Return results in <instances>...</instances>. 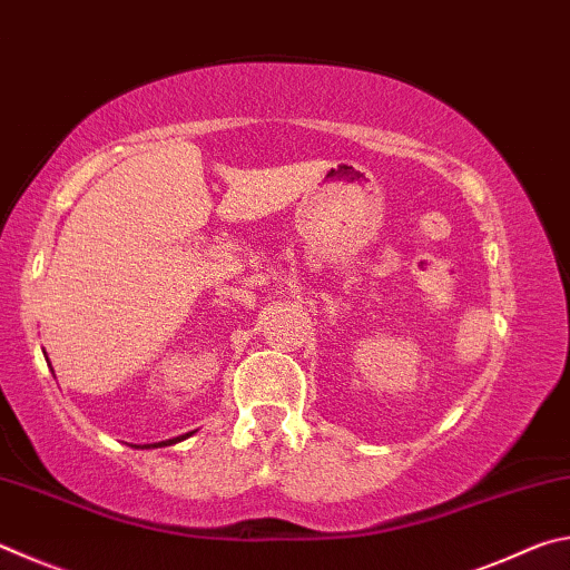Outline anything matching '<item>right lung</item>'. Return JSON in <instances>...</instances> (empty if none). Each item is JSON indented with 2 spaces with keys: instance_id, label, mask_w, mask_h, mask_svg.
<instances>
[{
  "instance_id": "right-lung-1",
  "label": "right lung",
  "mask_w": 570,
  "mask_h": 570,
  "mask_svg": "<svg viewBox=\"0 0 570 570\" xmlns=\"http://www.w3.org/2000/svg\"><path fill=\"white\" fill-rule=\"evenodd\" d=\"M45 356H47V352H45ZM188 435H190V432H188ZM188 435H180V438H173V440H163V442H153V445H142V448L150 450V448H166V445H176V442L186 440ZM135 448H140V445H135Z\"/></svg>"
}]
</instances>
